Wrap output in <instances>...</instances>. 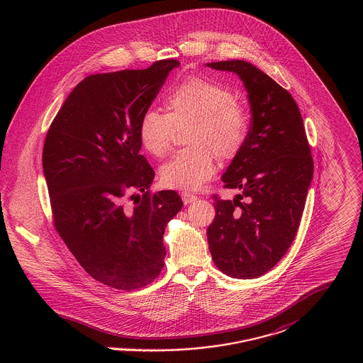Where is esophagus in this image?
<instances>
[{
	"label": "esophagus",
	"instance_id": "esophagus-1",
	"mask_svg": "<svg viewBox=\"0 0 363 363\" xmlns=\"http://www.w3.org/2000/svg\"><path fill=\"white\" fill-rule=\"evenodd\" d=\"M182 200H184V203L185 204H190V203H194V201H197V196L196 194H193V193H189V191H182Z\"/></svg>",
	"mask_w": 363,
	"mask_h": 363
}]
</instances>
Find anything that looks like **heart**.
Wrapping results in <instances>:
<instances>
[{
    "label": "heart",
    "instance_id": "heart-1",
    "mask_svg": "<svg viewBox=\"0 0 363 363\" xmlns=\"http://www.w3.org/2000/svg\"><path fill=\"white\" fill-rule=\"evenodd\" d=\"M167 113L150 108L138 123V138L144 150L166 155L175 128H188L190 148L178 151L163 164L162 182L175 189L200 188L216 172V155L231 160L241 152L249 121L235 95L225 86L200 77L185 80L167 96Z\"/></svg>",
    "mask_w": 363,
    "mask_h": 363
}]
</instances>
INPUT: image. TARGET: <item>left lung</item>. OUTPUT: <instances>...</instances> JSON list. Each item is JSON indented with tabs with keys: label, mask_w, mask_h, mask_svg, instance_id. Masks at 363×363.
<instances>
[{
	"label": "left lung",
	"mask_w": 363,
	"mask_h": 363,
	"mask_svg": "<svg viewBox=\"0 0 363 363\" xmlns=\"http://www.w3.org/2000/svg\"><path fill=\"white\" fill-rule=\"evenodd\" d=\"M207 65L241 77L252 111L246 143L222 177L225 188L242 194L233 201L212 196L209 252L227 277L256 279L277 265L296 235L313 178L311 147L291 94L267 73L241 60Z\"/></svg>",
	"instance_id": "1"
}]
</instances>
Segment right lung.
I'll list each match as a JSON object with an SVG mask.
<instances>
[{
	"label": "right lung",
	"mask_w": 363,
	"mask_h": 363,
	"mask_svg": "<svg viewBox=\"0 0 363 363\" xmlns=\"http://www.w3.org/2000/svg\"><path fill=\"white\" fill-rule=\"evenodd\" d=\"M177 67L162 60L147 69L88 76L45 138L54 227L86 274L111 289L132 291L160 275L164 228L184 206L174 190L150 191L155 172L140 155L138 138L141 116ZM136 191L143 193L138 201Z\"/></svg>",
	"instance_id": "add662e5"
}]
</instances>
